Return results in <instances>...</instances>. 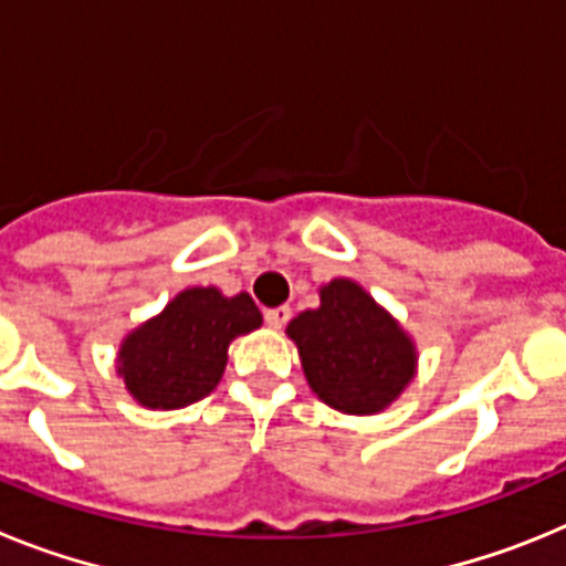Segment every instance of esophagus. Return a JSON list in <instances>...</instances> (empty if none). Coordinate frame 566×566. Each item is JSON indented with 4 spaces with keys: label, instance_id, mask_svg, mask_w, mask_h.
Listing matches in <instances>:
<instances>
[{
    "label": "esophagus",
    "instance_id": "obj_1",
    "mask_svg": "<svg viewBox=\"0 0 566 566\" xmlns=\"http://www.w3.org/2000/svg\"><path fill=\"white\" fill-rule=\"evenodd\" d=\"M263 317H266V326H269V328H274V332H280V328H283V326H286V323H289V317H292V308H289V306L269 308V312L263 314Z\"/></svg>",
    "mask_w": 566,
    "mask_h": 566
}]
</instances>
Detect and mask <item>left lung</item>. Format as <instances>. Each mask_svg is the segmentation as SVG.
Returning <instances> with one entry per match:
<instances>
[{
    "label": "left lung",
    "mask_w": 566,
    "mask_h": 566,
    "mask_svg": "<svg viewBox=\"0 0 566 566\" xmlns=\"http://www.w3.org/2000/svg\"><path fill=\"white\" fill-rule=\"evenodd\" d=\"M312 391L334 411L368 417L385 411L417 371V348L397 319L354 280L319 289V306L286 328Z\"/></svg>",
    "instance_id": "8db88e82"
}]
</instances>
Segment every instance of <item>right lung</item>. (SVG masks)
<instances>
[{
  "label": "right lung",
  "mask_w": 566,
  "mask_h": 566,
  "mask_svg": "<svg viewBox=\"0 0 566 566\" xmlns=\"http://www.w3.org/2000/svg\"><path fill=\"white\" fill-rule=\"evenodd\" d=\"M263 314L247 292L184 289L158 317L124 337L118 374L144 408L175 411L209 397L227 368L229 343L260 328Z\"/></svg>",
  "instance_id": "obj_1"
}]
</instances>
